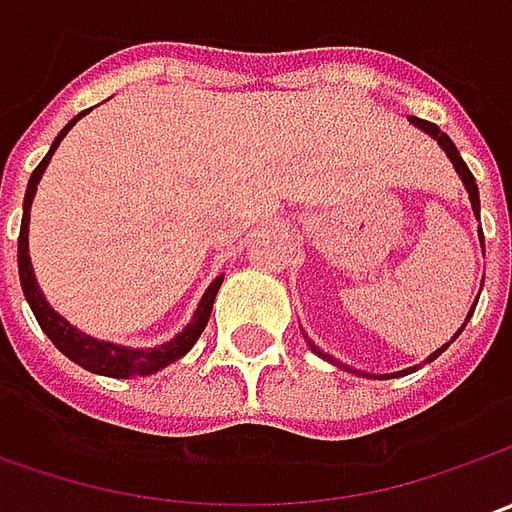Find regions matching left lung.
Here are the masks:
<instances>
[{
  "instance_id": "obj_1",
  "label": "left lung",
  "mask_w": 512,
  "mask_h": 512,
  "mask_svg": "<svg viewBox=\"0 0 512 512\" xmlns=\"http://www.w3.org/2000/svg\"><path fill=\"white\" fill-rule=\"evenodd\" d=\"M410 122H413L416 128H422L424 133H430V136H433V139H436V142L442 145V150H444V153H447V159L453 162V168H456V173L462 176L464 187H467V193H470V205H473V213L479 216V187H476V179H473V173H470V168L464 165V159H462V156H459V150H456V145L450 142V136H447V133H442V130H439V125H433V122H424V119H416V116H410ZM479 239H482V247H484V236H479ZM476 302H479V299H476ZM476 302H473V307H470V313H467L464 325L470 322V316H473V310H476ZM464 325L459 327V333H462V330H464ZM459 333H456V336H459ZM456 336H453V339H456ZM453 339H450V342H453ZM450 342L444 344V347H439L436 353H430V356H427V362L439 359L444 350L450 347ZM310 350H313V353H319V356H322V359H327V362H333V356H327V353H322V350H319L316 344H310ZM333 364H339V362H333ZM413 370H416V367H413ZM404 373H410V367H407V370H399V373H393V379H396V376H404Z\"/></svg>"
}]
</instances>
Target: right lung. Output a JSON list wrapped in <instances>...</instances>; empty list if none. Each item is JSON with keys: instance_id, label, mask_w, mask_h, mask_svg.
Masks as SVG:
<instances>
[{"instance_id": "1", "label": "right lung", "mask_w": 512, "mask_h": 512, "mask_svg": "<svg viewBox=\"0 0 512 512\" xmlns=\"http://www.w3.org/2000/svg\"><path fill=\"white\" fill-rule=\"evenodd\" d=\"M85 113H88V110H82L79 116H73L68 125L59 130V136H56V139H53V145H50L48 156H45V159L36 165V170L30 173L28 190H25V205H22V227H19V279H22L25 299H28V305L30 310H33V316H36L39 327L48 333L50 342L56 344V347L68 356L70 362H76L79 367L90 370V373L110 376V379L150 376V373H156V370L168 367L170 362L182 359L187 350L196 344V339H199V336H202V330H205L207 319H210L213 299H216V293H219V287H222V279H225V276H216V279H213V285L205 290V296H202V302H199V307H196V313H193L190 325H187L182 333H176L170 342L156 344V347H145V350H139V347L133 350V347H122V344H113V342H99V339H93V336H88V333L76 330V327L70 325L68 319H62V316L48 305V299L42 296L39 282H36V276H33V265H30V253H28L30 205H33L36 185H39L42 173H45V168H48L50 156L56 153L59 142L68 136V130L73 128Z\"/></svg>"}]
</instances>
